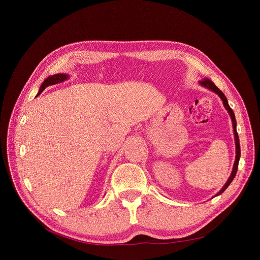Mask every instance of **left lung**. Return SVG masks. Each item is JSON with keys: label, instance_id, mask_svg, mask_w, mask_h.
<instances>
[{"label": "left lung", "instance_id": "1", "mask_svg": "<svg viewBox=\"0 0 260 260\" xmlns=\"http://www.w3.org/2000/svg\"><path fill=\"white\" fill-rule=\"evenodd\" d=\"M199 83H200L202 86L208 88L209 90L214 91V92H216V93L218 94V95L221 98V100L223 101V104H224L226 110L228 111V113H229V115H230V117H231V119H232V125H233V132H234V139H235V146H237V155H235V161H234V165H233V169H232V173H231L230 177L228 178L226 184L223 186L222 190L217 194V195H220V194H222V193L226 190V188L228 187V185L231 183V181H232L233 178L235 177V174H237V171H238V168H239V160H240V157H241V147H240L239 135H238V132H237V120H235L234 113H233L232 109L229 107L228 102H227V99H226V96L224 95V93H223L214 83H212L209 79H203V80H201Z\"/></svg>", "mask_w": 260, "mask_h": 260}]
</instances>
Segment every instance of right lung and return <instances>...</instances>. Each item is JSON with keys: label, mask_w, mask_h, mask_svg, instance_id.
I'll return each mask as SVG.
<instances>
[{"label": "right lung", "mask_w": 260, "mask_h": 260, "mask_svg": "<svg viewBox=\"0 0 260 260\" xmlns=\"http://www.w3.org/2000/svg\"><path fill=\"white\" fill-rule=\"evenodd\" d=\"M66 79H67V76H66V75H63V74L54 75V76H52V77H49L48 79H45L44 82L41 84V86H40V88H39L38 94H40L48 86H52V85L61 83V82H63V81L66 80Z\"/></svg>", "instance_id": "1"}]
</instances>
